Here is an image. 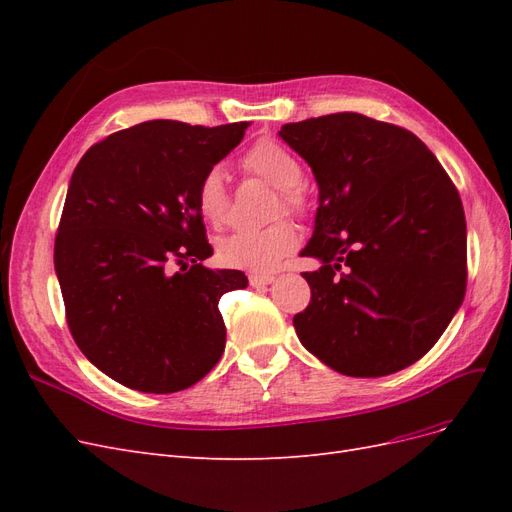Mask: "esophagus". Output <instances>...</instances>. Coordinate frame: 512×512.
<instances>
[{"label": "esophagus", "instance_id": "esophagus-1", "mask_svg": "<svg viewBox=\"0 0 512 512\" xmlns=\"http://www.w3.org/2000/svg\"><path fill=\"white\" fill-rule=\"evenodd\" d=\"M247 280H250V286H269V284H273L275 282V275L273 273H252L250 277H247Z\"/></svg>", "mask_w": 512, "mask_h": 512}]
</instances>
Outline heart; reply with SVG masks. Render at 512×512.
<instances>
[{"label": "heart", "mask_w": 512, "mask_h": 512, "mask_svg": "<svg viewBox=\"0 0 512 512\" xmlns=\"http://www.w3.org/2000/svg\"><path fill=\"white\" fill-rule=\"evenodd\" d=\"M241 168L247 177H256L275 188V200L271 205V218L284 211L303 215L309 198L305 185L299 181L303 175L301 160L273 138H260L241 156ZM196 207L203 218L215 226L224 228L230 220V190L226 185L224 170L209 166L196 183ZM299 245V230L288 218L275 220L267 228L237 232L220 241L218 254L224 265L245 271H271Z\"/></svg>", "instance_id": "b5f03b06"}]
</instances>
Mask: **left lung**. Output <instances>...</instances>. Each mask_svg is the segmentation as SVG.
<instances>
[{"label": "left lung", "mask_w": 512, "mask_h": 512, "mask_svg": "<svg viewBox=\"0 0 512 512\" xmlns=\"http://www.w3.org/2000/svg\"><path fill=\"white\" fill-rule=\"evenodd\" d=\"M312 166L320 207L303 256L309 305L301 344L354 378L406 369L433 348L468 282L466 215L436 156L410 130L333 113L280 130Z\"/></svg>", "instance_id": "left-lung-1"}]
</instances>
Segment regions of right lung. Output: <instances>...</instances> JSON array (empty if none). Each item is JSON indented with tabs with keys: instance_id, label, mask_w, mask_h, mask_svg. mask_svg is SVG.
<instances>
[{
	"instance_id": "right-lung-1",
	"label": "right lung",
	"mask_w": 512,
	"mask_h": 512,
	"mask_svg": "<svg viewBox=\"0 0 512 512\" xmlns=\"http://www.w3.org/2000/svg\"><path fill=\"white\" fill-rule=\"evenodd\" d=\"M247 126L145 121L91 145L74 168L55 235L68 329L128 389L177 393L220 361L218 303L247 277L203 265L213 247L194 190Z\"/></svg>"
}]
</instances>
